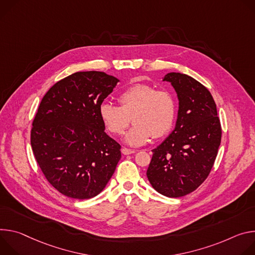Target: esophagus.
Segmentation results:
<instances>
[{"mask_svg":"<svg viewBox=\"0 0 255 255\" xmlns=\"http://www.w3.org/2000/svg\"><path fill=\"white\" fill-rule=\"evenodd\" d=\"M122 153H123L124 155H130V154L135 153V151H134V150L128 149V148H123V149H122Z\"/></svg>","mask_w":255,"mask_h":255,"instance_id":"obj_1","label":"esophagus"}]
</instances>
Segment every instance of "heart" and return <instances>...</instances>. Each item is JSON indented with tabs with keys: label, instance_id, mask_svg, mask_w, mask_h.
Masks as SVG:
<instances>
[{
	"label": "heart",
	"instance_id": "obj_1",
	"mask_svg": "<svg viewBox=\"0 0 255 255\" xmlns=\"http://www.w3.org/2000/svg\"><path fill=\"white\" fill-rule=\"evenodd\" d=\"M118 100L120 106L102 103L99 117L106 130L115 135L124 133L132 121L134 126L125 136L128 146L140 147L153 136L162 137L174 124L176 104L170 92L156 90L148 84H134L123 91Z\"/></svg>",
	"mask_w": 255,
	"mask_h": 255
}]
</instances>
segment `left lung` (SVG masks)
Returning a JSON list of instances; mask_svg holds the SVG:
<instances>
[{
	"mask_svg": "<svg viewBox=\"0 0 255 255\" xmlns=\"http://www.w3.org/2000/svg\"><path fill=\"white\" fill-rule=\"evenodd\" d=\"M178 98L175 128L154 150L147 177L168 197L184 196L208 177L221 144L222 129L210 91L192 77L168 73Z\"/></svg>",
	"mask_w": 255,
	"mask_h": 255,
	"instance_id": "left-lung-1",
	"label": "left lung"
}]
</instances>
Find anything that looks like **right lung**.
<instances>
[{
  "label": "right lung",
  "instance_id": "add662e5",
  "mask_svg": "<svg viewBox=\"0 0 255 255\" xmlns=\"http://www.w3.org/2000/svg\"><path fill=\"white\" fill-rule=\"evenodd\" d=\"M120 80L103 72H77L43 96L31 129L35 159L62 194L87 200L99 194L121 160V145L106 134L99 106Z\"/></svg>",
  "mask_w": 255,
  "mask_h": 255
}]
</instances>
